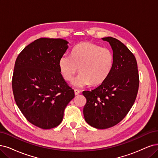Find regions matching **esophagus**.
I'll return each mask as SVG.
<instances>
[{
    "label": "esophagus",
    "mask_w": 158,
    "mask_h": 158,
    "mask_svg": "<svg viewBox=\"0 0 158 158\" xmlns=\"http://www.w3.org/2000/svg\"><path fill=\"white\" fill-rule=\"evenodd\" d=\"M74 92H75V95H78L79 93H80V91L79 90H77V89H75L74 90Z\"/></svg>",
    "instance_id": "34e87169"
}]
</instances>
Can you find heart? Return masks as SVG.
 <instances>
[{
  "label": "heart",
  "mask_w": 158,
  "mask_h": 158,
  "mask_svg": "<svg viewBox=\"0 0 158 158\" xmlns=\"http://www.w3.org/2000/svg\"><path fill=\"white\" fill-rule=\"evenodd\" d=\"M113 64L111 50L89 42L76 45L72 54L65 52L58 61L60 71L68 81L73 79L79 68L80 73L72 83L77 88L102 83L111 72Z\"/></svg>",
  "instance_id": "1"
}]
</instances>
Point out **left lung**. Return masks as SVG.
<instances>
[{"label": "left lung", "instance_id": "1", "mask_svg": "<svg viewBox=\"0 0 158 158\" xmlns=\"http://www.w3.org/2000/svg\"><path fill=\"white\" fill-rule=\"evenodd\" d=\"M111 46L114 55L112 71L106 81L91 91H83L86 122L97 129L113 127L130 111L137 95L139 77L135 56L120 41L103 38Z\"/></svg>", "mask_w": 158, "mask_h": 158}]
</instances>
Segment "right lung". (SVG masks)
<instances>
[{
    "label": "right lung",
    "instance_id": "right-lung-1",
    "mask_svg": "<svg viewBox=\"0 0 158 158\" xmlns=\"http://www.w3.org/2000/svg\"><path fill=\"white\" fill-rule=\"evenodd\" d=\"M68 44L60 38H39L23 49L15 63L12 89L15 103L27 120L42 129L59 125L64 109L75 97L58 66Z\"/></svg>",
    "mask_w": 158,
    "mask_h": 158
}]
</instances>
